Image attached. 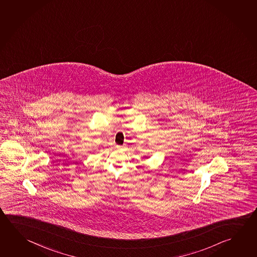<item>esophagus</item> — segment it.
I'll list each match as a JSON object with an SVG mask.
<instances>
[{
  "label": "esophagus",
  "instance_id": "esophagus-1",
  "mask_svg": "<svg viewBox=\"0 0 257 257\" xmlns=\"http://www.w3.org/2000/svg\"><path fill=\"white\" fill-rule=\"evenodd\" d=\"M116 147H117V148H121V146H118V145L116 146Z\"/></svg>",
  "mask_w": 257,
  "mask_h": 257
}]
</instances>
